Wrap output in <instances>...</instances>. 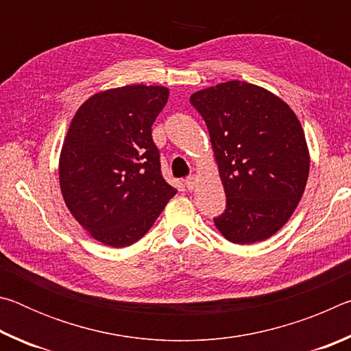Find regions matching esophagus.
Listing matches in <instances>:
<instances>
[{
	"mask_svg": "<svg viewBox=\"0 0 351 351\" xmlns=\"http://www.w3.org/2000/svg\"><path fill=\"white\" fill-rule=\"evenodd\" d=\"M197 178L195 176H189L187 180H186V187L189 189V190H193L195 187H197Z\"/></svg>",
	"mask_w": 351,
	"mask_h": 351,
	"instance_id": "esophagus-1",
	"label": "esophagus"
}]
</instances>
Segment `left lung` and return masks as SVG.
<instances>
[{"instance_id": "left-lung-1", "label": "left lung", "mask_w": 351, "mask_h": 351, "mask_svg": "<svg viewBox=\"0 0 351 351\" xmlns=\"http://www.w3.org/2000/svg\"><path fill=\"white\" fill-rule=\"evenodd\" d=\"M210 134L226 193L215 228L235 245L268 240L293 215L310 175L304 128L265 88L230 80L190 96Z\"/></svg>"}]
</instances>
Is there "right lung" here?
I'll return each mask as SVG.
<instances>
[{"instance_id": "right-lung-1", "label": "right lung", "mask_w": 351, "mask_h": 351, "mask_svg": "<svg viewBox=\"0 0 351 351\" xmlns=\"http://www.w3.org/2000/svg\"><path fill=\"white\" fill-rule=\"evenodd\" d=\"M167 100L165 86L111 88L85 100L69 123L58 159L64 204L106 246L138 241L176 195L152 139Z\"/></svg>"}]
</instances>
